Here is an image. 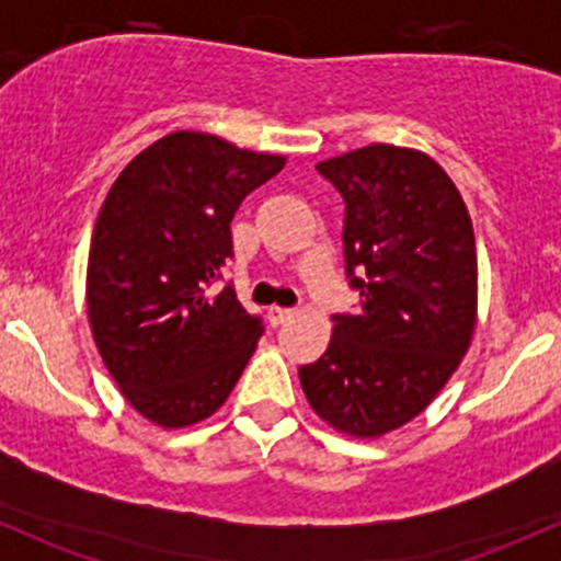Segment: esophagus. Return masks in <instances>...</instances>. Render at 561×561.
Instances as JSON below:
<instances>
[{"mask_svg": "<svg viewBox=\"0 0 561 561\" xmlns=\"http://www.w3.org/2000/svg\"><path fill=\"white\" fill-rule=\"evenodd\" d=\"M290 317H293V309H285V307H271L268 309V322L274 328H279L282 322L290 320Z\"/></svg>", "mask_w": 561, "mask_h": 561, "instance_id": "esophagus-1", "label": "esophagus"}]
</instances>
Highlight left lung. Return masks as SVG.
Wrapping results in <instances>:
<instances>
[{
	"instance_id": "left-lung-1",
	"label": "left lung",
	"mask_w": 561,
	"mask_h": 561,
	"mask_svg": "<svg viewBox=\"0 0 561 561\" xmlns=\"http://www.w3.org/2000/svg\"><path fill=\"white\" fill-rule=\"evenodd\" d=\"M317 171L344 197V263L360 312L331 317L328 350L298 377L328 426L382 437L432 404L472 342V219L423 151L371 144Z\"/></svg>"
}]
</instances>
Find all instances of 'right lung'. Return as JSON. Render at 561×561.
Listing matches in <instances>:
<instances>
[{
	"mask_svg": "<svg viewBox=\"0 0 561 561\" xmlns=\"http://www.w3.org/2000/svg\"><path fill=\"white\" fill-rule=\"evenodd\" d=\"M282 168L285 157L181 129L140 151L107 192L89 249V325L124 399L157 426L214 415L263 336L233 287H208L233 257L241 201Z\"/></svg>",
	"mask_w": 561,
	"mask_h": 561,
	"instance_id": "add662e5",
	"label": "right lung"
}]
</instances>
